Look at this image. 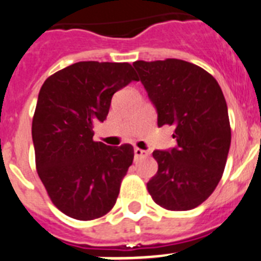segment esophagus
<instances>
[{
  "mask_svg": "<svg viewBox=\"0 0 261 261\" xmlns=\"http://www.w3.org/2000/svg\"><path fill=\"white\" fill-rule=\"evenodd\" d=\"M134 153H135V159H142V157L148 156V152L144 151V149H140V148H135Z\"/></svg>",
  "mask_w": 261,
  "mask_h": 261,
  "instance_id": "obj_1",
  "label": "esophagus"
}]
</instances>
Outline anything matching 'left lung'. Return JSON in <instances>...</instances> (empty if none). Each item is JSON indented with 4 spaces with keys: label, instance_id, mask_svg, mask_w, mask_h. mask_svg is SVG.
Wrapping results in <instances>:
<instances>
[{
    "label": "left lung",
    "instance_id": "left-lung-1",
    "mask_svg": "<svg viewBox=\"0 0 261 261\" xmlns=\"http://www.w3.org/2000/svg\"><path fill=\"white\" fill-rule=\"evenodd\" d=\"M156 108L157 126H174V148L153 151L159 170L147 183L153 201L189 211L215 191L229 153L227 105L217 81L194 63L175 58L133 63Z\"/></svg>",
    "mask_w": 261,
    "mask_h": 261
}]
</instances>
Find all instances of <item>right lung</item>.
I'll list each match as a JSON object with an SVG mask.
<instances>
[{"mask_svg":"<svg viewBox=\"0 0 261 261\" xmlns=\"http://www.w3.org/2000/svg\"><path fill=\"white\" fill-rule=\"evenodd\" d=\"M139 81L130 63L83 61L44 82L32 119L36 169L49 198L69 217L88 221L116 204L122 178L133 164L130 144L93 140L112 97Z\"/></svg>","mask_w":261,"mask_h":261,"instance_id":"obj_1","label":"right lung"}]
</instances>
